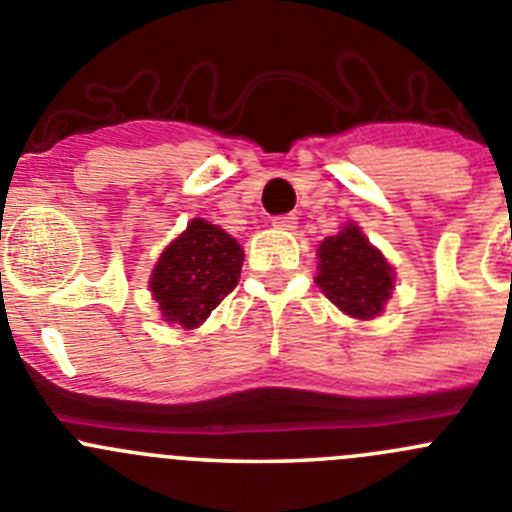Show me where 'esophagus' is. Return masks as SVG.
<instances>
[{
	"label": "esophagus",
	"instance_id": "esophagus-1",
	"mask_svg": "<svg viewBox=\"0 0 512 512\" xmlns=\"http://www.w3.org/2000/svg\"><path fill=\"white\" fill-rule=\"evenodd\" d=\"M271 223H274L276 228H281V231H294L296 223H299V218H296L294 213H284V216H276Z\"/></svg>",
	"mask_w": 512,
	"mask_h": 512
}]
</instances>
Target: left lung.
<instances>
[{
	"mask_svg": "<svg viewBox=\"0 0 512 512\" xmlns=\"http://www.w3.org/2000/svg\"><path fill=\"white\" fill-rule=\"evenodd\" d=\"M316 284L344 314L372 319L392 294V266L357 226H344L319 246Z\"/></svg>",
	"mask_w": 512,
	"mask_h": 512,
	"instance_id": "8db88e82",
	"label": "left lung"
}]
</instances>
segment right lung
<instances>
[{
	"instance_id": "right-lung-1",
	"label": "right lung",
	"mask_w": 512,
	"mask_h": 512,
	"mask_svg": "<svg viewBox=\"0 0 512 512\" xmlns=\"http://www.w3.org/2000/svg\"><path fill=\"white\" fill-rule=\"evenodd\" d=\"M243 251L223 228L196 218L153 269L150 291L165 321L196 329L236 289Z\"/></svg>"
}]
</instances>
